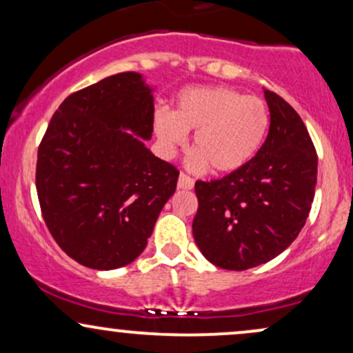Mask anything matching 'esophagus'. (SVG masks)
<instances>
[{"mask_svg":"<svg viewBox=\"0 0 353 353\" xmlns=\"http://www.w3.org/2000/svg\"><path fill=\"white\" fill-rule=\"evenodd\" d=\"M177 188L179 189H192L194 188V179L190 176H188V174L181 172L179 174V181H177Z\"/></svg>","mask_w":353,"mask_h":353,"instance_id":"esophagus-1","label":"esophagus"}]
</instances>
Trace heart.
<instances>
[{"mask_svg":"<svg viewBox=\"0 0 353 353\" xmlns=\"http://www.w3.org/2000/svg\"><path fill=\"white\" fill-rule=\"evenodd\" d=\"M269 109L261 98L224 86L189 88L176 98L172 112L156 111L154 132L165 157L185 144L194 131L189 168L234 172L254 159L269 131Z\"/></svg>","mask_w":353,"mask_h":353,"instance_id":"heart-1","label":"heart"}]
</instances>
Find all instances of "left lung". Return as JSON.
<instances>
[{"mask_svg": "<svg viewBox=\"0 0 353 353\" xmlns=\"http://www.w3.org/2000/svg\"><path fill=\"white\" fill-rule=\"evenodd\" d=\"M270 111L254 159L217 181H197L194 241L214 265L247 270L272 261L299 236L314 202L317 152L305 124L281 96L264 89Z\"/></svg>", "mask_w": 353, "mask_h": 353, "instance_id": "1", "label": "left lung"}]
</instances>
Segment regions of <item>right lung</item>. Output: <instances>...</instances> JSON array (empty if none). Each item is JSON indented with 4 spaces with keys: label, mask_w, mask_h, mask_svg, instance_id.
I'll return each instance as SVG.
<instances>
[{
    "label": "right lung",
    "mask_w": 353,
    "mask_h": 353,
    "mask_svg": "<svg viewBox=\"0 0 353 353\" xmlns=\"http://www.w3.org/2000/svg\"><path fill=\"white\" fill-rule=\"evenodd\" d=\"M152 88L119 72L61 103L38 149L36 190L52 239L89 269L131 264L176 192L179 171L145 148Z\"/></svg>",
    "instance_id": "obj_1"
}]
</instances>
